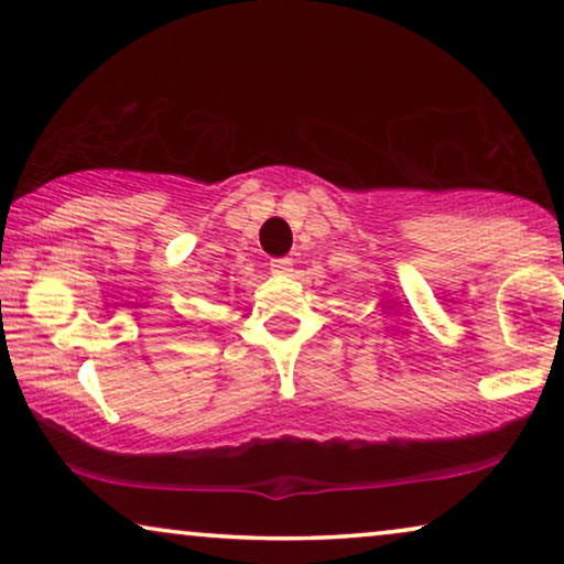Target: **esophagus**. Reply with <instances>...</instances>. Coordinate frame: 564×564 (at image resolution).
<instances>
[{"mask_svg": "<svg viewBox=\"0 0 564 564\" xmlns=\"http://www.w3.org/2000/svg\"><path fill=\"white\" fill-rule=\"evenodd\" d=\"M269 269H272V274H276V276H288L292 272V261L290 259H272Z\"/></svg>", "mask_w": 564, "mask_h": 564, "instance_id": "34e87169", "label": "esophagus"}]
</instances>
